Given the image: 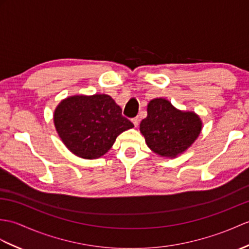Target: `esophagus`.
<instances>
[{
  "instance_id": "obj_1",
  "label": "esophagus",
  "mask_w": 249,
  "mask_h": 249,
  "mask_svg": "<svg viewBox=\"0 0 249 249\" xmlns=\"http://www.w3.org/2000/svg\"><path fill=\"white\" fill-rule=\"evenodd\" d=\"M139 121H140V120H139V118L137 117V118H134V119H132V120H131V122L134 123L135 127H138V125H139Z\"/></svg>"
}]
</instances>
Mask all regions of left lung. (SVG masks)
<instances>
[{
    "instance_id": "1",
    "label": "left lung",
    "mask_w": 249,
    "mask_h": 249,
    "mask_svg": "<svg viewBox=\"0 0 249 249\" xmlns=\"http://www.w3.org/2000/svg\"><path fill=\"white\" fill-rule=\"evenodd\" d=\"M203 122L194 111L179 110L163 97L147 105V117L141 121L140 132L147 146L163 158H176L200 135Z\"/></svg>"
}]
</instances>
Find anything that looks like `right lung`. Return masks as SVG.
I'll use <instances>...</instances> for the list:
<instances>
[{"label":"right lung","instance_id":"right-lung-1","mask_svg":"<svg viewBox=\"0 0 249 249\" xmlns=\"http://www.w3.org/2000/svg\"><path fill=\"white\" fill-rule=\"evenodd\" d=\"M57 134L77 157L96 159L105 155L117 137L134 127L110 95H72L54 111Z\"/></svg>","mask_w":249,"mask_h":249}]
</instances>
